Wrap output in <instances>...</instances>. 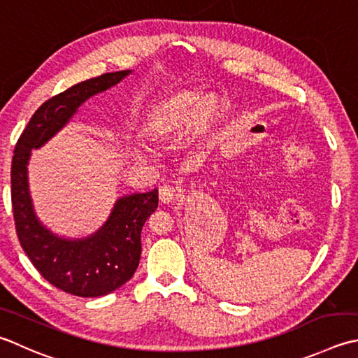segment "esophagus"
I'll return each mask as SVG.
<instances>
[{
	"label": "esophagus",
	"instance_id": "34e87169",
	"mask_svg": "<svg viewBox=\"0 0 358 358\" xmlns=\"http://www.w3.org/2000/svg\"><path fill=\"white\" fill-rule=\"evenodd\" d=\"M178 187L172 185H163L159 187V200L163 203H172L178 199Z\"/></svg>",
	"mask_w": 358,
	"mask_h": 358
}]
</instances>
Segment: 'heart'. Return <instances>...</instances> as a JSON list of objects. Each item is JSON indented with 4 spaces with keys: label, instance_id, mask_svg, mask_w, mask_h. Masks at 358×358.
Listing matches in <instances>:
<instances>
[{
    "label": "heart",
    "instance_id": "heart-1",
    "mask_svg": "<svg viewBox=\"0 0 358 358\" xmlns=\"http://www.w3.org/2000/svg\"><path fill=\"white\" fill-rule=\"evenodd\" d=\"M223 117L220 97L214 93L178 90L161 96L153 102L143 117V130L149 138H177L183 133L203 136L213 131Z\"/></svg>",
    "mask_w": 358,
    "mask_h": 358
}]
</instances>
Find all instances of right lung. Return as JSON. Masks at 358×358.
I'll list each match as a JSON object with an SVG mask.
<instances>
[{"instance_id":"1","label":"right lung","mask_w":358,"mask_h":358,"mask_svg":"<svg viewBox=\"0 0 358 358\" xmlns=\"http://www.w3.org/2000/svg\"><path fill=\"white\" fill-rule=\"evenodd\" d=\"M131 71L107 73L68 88L41 103L18 138L10 169L13 220L18 241L49 284L76 296L115 292L135 275L141 257V231L158 208V189L116 201L103 227L87 239H63L38 222L27 185V161L65 125L88 97L121 82Z\"/></svg>"}]
</instances>
